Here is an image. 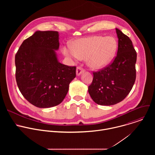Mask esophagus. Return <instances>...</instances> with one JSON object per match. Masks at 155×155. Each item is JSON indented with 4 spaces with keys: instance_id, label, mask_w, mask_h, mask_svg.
<instances>
[{
    "instance_id": "esophagus-1",
    "label": "esophagus",
    "mask_w": 155,
    "mask_h": 155,
    "mask_svg": "<svg viewBox=\"0 0 155 155\" xmlns=\"http://www.w3.org/2000/svg\"><path fill=\"white\" fill-rule=\"evenodd\" d=\"M84 72V70L83 69H82L80 67H78L77 68V71H76V74L77 76H80L81 74H83Z\"/></svg>"
}]
</instances>
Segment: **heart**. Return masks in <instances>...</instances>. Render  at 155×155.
<instances>
[{
    "label": "heart",
    "mask_w": 155,
    "mask_h": 155,
    "mask_svg": "<svg viewBox=\"0 0 155 155\" xmlns=\"http://www.w3.org/2000/svg\"><path fill=\"white\" fill-rule=\"evenodd\" d=\"M118 43L113 37L91 36L74 40L71 47H64V55L75 59H86L88 67L93 70L105 68L115 58Z\"/></svg>",
    "instance_id": "b5f03b06"
}]
</instances>
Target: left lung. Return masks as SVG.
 Instances as JSON below:
<instances>
[{
	"mask_svg": "<svg viewBox=\"0 0 155 155\" xmlns=\"http://www.w3.org/2000/svg\"><path fill=\"white\" fill-rule=\"evenodd\" d=\"M118 38L117 55L113 63L97 72H93L88 93L93 101L101 105H112L122 101L133 86L136 71L137 53L130 39L116 28Z\"/></svg>",
	"mask_w": 155,
	"mask_h": 155,
	"instance_id": "left-lung-1",
	"label": "left lung"
}]
</instances>
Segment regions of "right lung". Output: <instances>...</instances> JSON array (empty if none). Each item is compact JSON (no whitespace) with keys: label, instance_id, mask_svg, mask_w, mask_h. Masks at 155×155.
I'll return each instance as SVG.
<instances>
[{"label":"right lung","instance_id":"right-lung-1","mask_svg":"<svg viewBox=\"0 0 155 155\" xmlns=\"http://www.w3.org/2000/svg\"><path fill=\"white\" fill-rule=\"evenodd\" d=\"M59 32L40 31L23 41L15 56L16 80L25 98L38 108L61 104L76 77V67L59 62Z\"/></svg>","mask_w":155,"mask_h":155}]
</instances>
